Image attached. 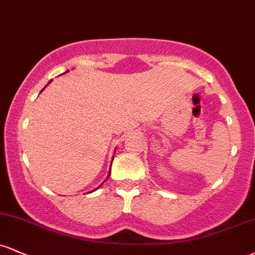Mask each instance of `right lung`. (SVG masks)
Listing matches in <instances>:
<instances>
[{"label": "right lung", "instance_id": "right-lung-1", "mask_svg": "<svg viewBox=\"0 0 255 255\" xmlns=\"http://www.w3.org/2000/svg\"><path fill=\"white\" fill-rule=\"evenodd\" d=\"M109 173H110V172H109ZM108 177H109V176H108ZM98 188H100V186H98Z\"/></svg>", "mask_w": 255, "mask_h": 255}]
</instances>
